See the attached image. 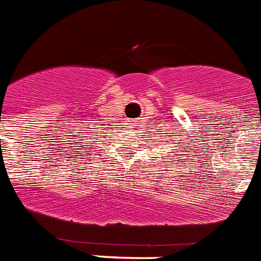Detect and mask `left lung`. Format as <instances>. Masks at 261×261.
Listing matches in <instances>:
<instances>
[{"instance_id":"1","label":"left lung","mask_w":261,"mask_h":261,"mask_svg":"<svg viewBox=\"0 0 261 261\" xmlns=\"http://www.w3.org/2000/svg\"><path fill=\"white\" fill-rule=\"evenodd\" d=\"M174 159H175V158H174Z\"/></svg>"}]
</instances>
